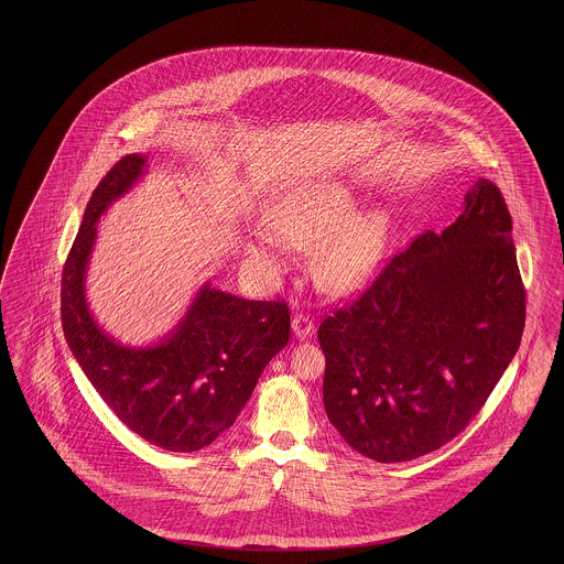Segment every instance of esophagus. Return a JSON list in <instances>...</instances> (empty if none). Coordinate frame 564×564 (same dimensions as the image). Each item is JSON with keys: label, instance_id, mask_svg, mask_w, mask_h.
<instances>
[{"label": "esophagus", "instance_id": "1", "mask_svg": "<svg viewBox=\"0 0 564 564\" xmlns=\"http://www.w3.org/2000/svg\"><path fill=\"white\" fill-rule=\"evenodd\" d=\"M291 330H293V335H295L300 341L310 339V337L314 335V321H312L310 316H306V314H295L293 321H291Z\"/></svg>", "mask_w": 564, "mask_h": 564}]
</instances>
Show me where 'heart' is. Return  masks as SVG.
<instances>
[{
  "instance_id": "b5f03b06",
  "label": "heart",
  "mask_w": 564,
  "mask_h": 564,
  "mask_svg": "<svg viewBox=\"0 0 564 564\" xmlns=\"http://www.w3.org/2000/svg\"><path fill=\"white\" fill-rule=\"evenodd\" d=\"M271 225L279 238L293 246H316L312 274L321 290L333 295H349L370 283L393 234L389 210H361L358 192L337 180L312 182L291 192L274 206ZM246 252L262 273L283 269L276 243L262 234L246 241Z\"/></svg>"
}]
</instances>
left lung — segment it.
I'll return each mask as SVG.
<instances>
[{
	"label": "left lung",
	"mask_w": 564,
	"mask_h": 564,
	"mask_svg": "<svg viewBox=\"0 0 564 564\" xmlns=\"http://www.w3.org/2000/svg\"><path fill=\"white\" fill-rule=\"evenodd\" d=\"M500 189L479 177L463 213L426 231L318 328L323 399L368 459H417L455 438L514 358L525 290Z\"/></svg>",
	"instance_id": "obj_1"
}]
</instances>
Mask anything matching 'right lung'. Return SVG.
<instances>
[{
    "label": "right lung",
    "instance_id": "right-lung-1",
    "mask_svg": "<svg viewBox=\"0 0 564 564\" xmlns=\"http://www.w3.org/2000/svg\"><path fill=\"white\" fill-rule=\"evenodd\" d=\"M147 170V154H128L93 192L64 267L62 326L86 378L126 426L154 446L192 453L234 426L262 370L290 341V310L206 281L159 341L134 347L109 335L88 307L86 271L97 223Z\"/></svg>",
    "mask_w": 564,
    "mask_h": 564
}]
</instances>
